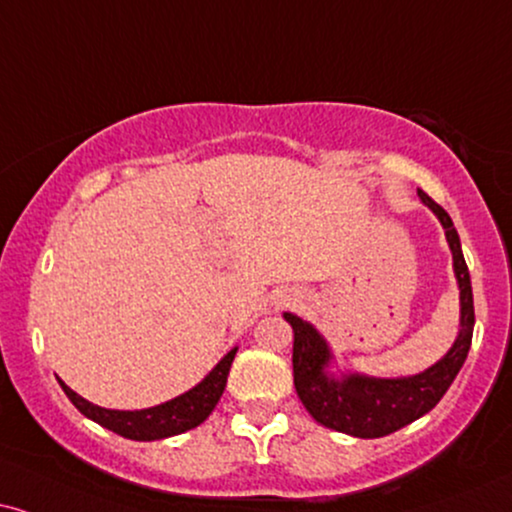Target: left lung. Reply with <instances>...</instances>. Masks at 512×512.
Masks as SVG:
<instances>
[{
	"instance_id": "8db88e82",
	"label": "left lung",
	"mask_w": 512,
	"mask_h": 512,
	"mask_svg": "<svg viewBox=\"0 0 512 512\" xmlns=\"http://www.w3.org/2000/svg\"><path fill=\"white\" fill-rule=\"evenodd\" d=\"M418 198L435 212L442 224L451 257H454L458 293H461V328H458L454 345L437 364L416 375H404V378H375V375L352 371L335 373L331 371L333 352L326 338L309 321L300 319L297 314L283 312V319L293 326L295 335L293 378L297 397L316 423L335 432L375 439L397 432L425 416L435 409L437 401L454 383L470 352L475 307H472L470 271L461 250V238L442 205H437L425 191H418Z\"/></svg>"
}]
</instances>
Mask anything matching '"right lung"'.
Wrapping results in <instances>:
<instances>
[{"instance_id":"right-lung-1","label":"right lung","mask_w":512,"mask_h":512,"mask_svg":"<svg viewBox=\"0 0 512 512\" xmlns=\"http://www.w3.org/2000/svg\"><path fill=\"white\" fill-rule=\"evenodd\" d=\"M238 347L226 352L222 361L205 375L196 387H191L189 392L179 394L165 404L151 406V409H139V411H118V409H103L92 401H87L80 394L70 390V387L58 380V385L63 387V392L68 394V399L73 401L75 409L87 416L94 423H99L101 428L113 430L115 435L134 439V442H153V439H165L181 435V432L198 428L205 418L215 411L219 397H222L226 378H229L231 361H234Z\"/></svg>"}]
</instances>
